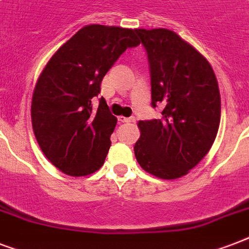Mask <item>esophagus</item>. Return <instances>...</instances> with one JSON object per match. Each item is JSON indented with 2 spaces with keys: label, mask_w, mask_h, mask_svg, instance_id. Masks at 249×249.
Listing matches in <instances>:
<instances>
[{
  "label": "esophagus",
  "mask_w": 249,
  "mask_h": 249,
  "mask_svg": "<svg viewBox=\"0 0 249 249\" xmlns=\"http://www.w3.org/2000/svg\"><path fill=\"white\" fill-rule=\"evenodd\" d=\"M119 121H120V123H134V121H136V119H134V117L120 116L119 117Z\"/></svg>",
  "instance_id": "esophagus-1"
}]
</instances>
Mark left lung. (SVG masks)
I'll return each mask as SVG.
<instances>
[{
    "label": "left lung",
    "instance_id": "1",
    "mask_svg": "<svg viewBox=\"0 0 249 249\" xmlns=\"http://www.w3.org/2000/svg\"><path fill=\"white\" fill-rule=\"evenodd\" d=\"M151 72V105L161 119L138 123L134 155L142 169L163 179L189 173L212 147L221 119V97L209 62L165 28L136 29Z\"/></svg>",
    "mask_w": 249,
    "mask_h": 249
}]
</instances>
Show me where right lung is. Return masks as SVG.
Returning a JSON list of instances; mask_svg holds the SVG:
<instances>
[{
  "label": "right lung",
  "instance_id": "obj_1",
  "mask_svg": "<svg viewBox=\"0 0 249 249\" xmlns=\"http://www.w3.org/2000/svg\"><path fill=\"white\" fill-rule=\"evenodd\" d=\"M140 44L136 29L85 25L41 72L31 106L33 133L44 155L64 174L88 176L105 163L117 119L103 98L97 109L91 99L119 56Z\"/></svg>",
  "mask_w": 249,
  "mask_h": 249
}]
</instances>
